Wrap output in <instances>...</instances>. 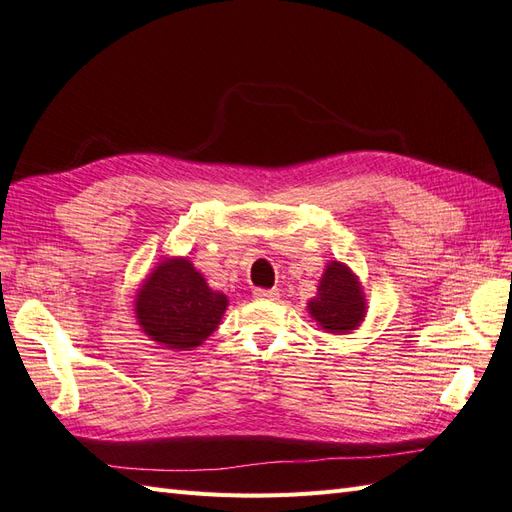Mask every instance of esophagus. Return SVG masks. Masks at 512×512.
Masks as SVG:
<instances>
[{"label":"esophagus","instance_id":"esophagus-1","mask_svg":"<svg viewBox=\"0 0 512 512\" xmlns=\"http://www.w3.org/2000/svg\"><path fill=\"white\" fill-rule=\"evenodd\" d=\"M253 296L257 300H279V290H255Z\"/></svg>","mask_w":512,"mask_h":512}]
</instances>
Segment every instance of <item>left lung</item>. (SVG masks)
I'll list each match as a JSON object with an SVG mask.
<instances>
[{
  "mask_svg": "<svg viewBox=\"0 0 512 512\" xmlns=\"http://www.w3.org/2000/svg\"><path fill=\"white\" fill-rule=\"evenodd\" d=\"M307 311L326 333L344 335L357 331L368 313V300L357 274L342 261H329L318 294L307 303Z\"/></svg>",
  "mask_w": 512,
  "mask_h": 512,
  "instance_id": "8db88e82",
  "label": "left lung"
}]
</instances>
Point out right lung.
I'll return each mask as SVG.
<instances>
[{
  "instance_id": "add662e5",
  "label": "right lung",
  "mask_w": 512,
  "mask_h": 512,
  "mask_svg": "<svg viewBox=\"0 0 512 512\" xmlns=\"http://www.w3.org/2000/svg\"><path fill=\"white\" fill-rule=\"evenodd\" d=\"M229 298L212 290L188 257L157 261L136 292L140 331L168 350H194L225 316Z\"/></svg>"
}]
</instances>
